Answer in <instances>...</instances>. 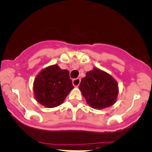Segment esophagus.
<instances>
[{
	"instance_id": "1",
	"label": "esophagus",
	"mask_w": 152,
	"mask_h": 152,
	"mask_svg": "<svg viewBox=\"0 0 152 152\" xmlns=\"http://www.w3.org/2000/svg\"><path fill=\"white\" fill-rule=\"evenodd\" d=\"M80 79L79 78H76V79H74L73 80V85L74 86H76V87H77V86H79V85L80 84Z\"/></svg>"
}]
</instances>
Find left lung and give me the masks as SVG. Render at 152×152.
<instances>
[{
  "label": "left lung",
  "instance_id": "1",
  "mask_svg": "<svg viewBox=\"0 0 152 152\" xmlns=\"http://www.w3.org/2000/svg\"><path fill=\"white\" fill-rule=\"evenodd\" d=\"M79 88L88 104L95 109H103L113 105L119 92L115 79L96 67L86 73Z\"/></svg>",
  "mask_w": 152,
  "mask_h": 152
}]
</instances>
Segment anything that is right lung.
<instances>
[{
    "instance_id": "add662e5",
    "label": "right lung",
    "mask_w": 152,
    "mask_h": 152,
    "mask_svg": "<svg viewBox=\"0 0 152 152\" xmlns=\"http://www.w3.org/2000/svg\"><path fill=\"white\" fill-rule=\"evenodd\" d=\"M73 88L69 71L57 64L42 69L33 84L35 100L50 108L61 104Z\"/></svg>"
}]
</instances>
